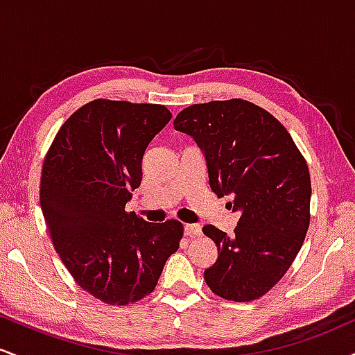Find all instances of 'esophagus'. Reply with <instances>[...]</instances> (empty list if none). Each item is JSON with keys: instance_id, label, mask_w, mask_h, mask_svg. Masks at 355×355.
<instances>
[{"instance_id": "obj_1", "label": "esophagus", "mask_w": 355, "mask_h": 355, "mask_svg": "<svg viewBox=\"0 0 355 355\" xmlns=\"http://www.w3.org/2000/svg\"><path fill=\"white\" fill-rule=\"evenodd\" d=\"M183 230H185L187 237H190V239L198 237V235L202 234V227L200 225H195V223H187V225L183 227Z\"/></svg>"}]
</instances>
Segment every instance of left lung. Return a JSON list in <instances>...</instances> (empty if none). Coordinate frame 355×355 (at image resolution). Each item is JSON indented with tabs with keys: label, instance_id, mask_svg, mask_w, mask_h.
I'll return each mask as SVG.
<instances>
[{
	"label": "left lung",
	"instance_id": "obj_1",
	"mask_svg": "<svg viewBox=\"0 0 355 355\" xmlns=\"http://www.w3.org/2000/svg\"><path fill=\"white\" fill-rule=\"evenodd\" d=\"M175 130L203 150L210 189L240 211L234 235L203 227L218 248L203 277L214 294L235 302L266 295L285 275L311 223V175L304 155L277 118L252 101L190 105Z\"/></svg>",
	"mask_w": 355,
	"mask_h": 355
}]
</instances>
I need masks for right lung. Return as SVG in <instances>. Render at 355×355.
<instances>
[{
    "instance_id": "obj_1",
    "label": "right lung",
    "mask_w": 355,
    "mask_h": 355,
    "mask_svg": "<svg viewBox=\"0 0 355 355\" xmlns=\"http://www.w3.org/2000/svg\"><path fill=\"white\" fill-rule=\"evenodd\" d=\"M172 113L164 105L98 98L61 125L44 157L40 202L61 262L89 295L128 305L157 287L178 250V220L150 223L126 211L141 158Z\"/></svg>"
}]
</instances>
